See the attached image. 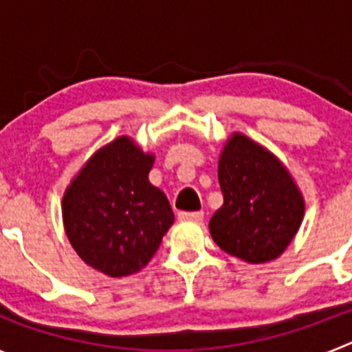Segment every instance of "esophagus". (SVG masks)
I'll list each match as a JSON object with an SVG mask.
<instances>
[{"label":"esophagus","mask_w":352,"mask_h":352,"mask_svg":"<svg viewBox=\"0 0 352 352\" xmlns=\"http://www.w3.org/2000/svg\"><path fill=\"white\" fill-rule=\"evenodd\" d=\"M178 219L183 222H201L204 219V211H179Z\"/></svg>","instance_id":"obj_1"}]
</instances>
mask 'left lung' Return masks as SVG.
<instances>
[{
  "instance_id": "1",
  "label": "left lung",
  "mask_w": 352,
  "mask_h": 352,
  "mask_svg": "<svg viewBox=\"0 0 352 352\" xmlns=\"http://www.w3.org/2000/svg\"><path fill=\"white\" fill-rule=\"evenodd\" d=\"M223 204L210 220L211 238L247 263L276 259L303 220V197L268 149L234 133L219 162Z\"/></svg>"
}]
</instances>
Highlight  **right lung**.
I'll return each instance as SVG.
<instances>
[{
    "label": "right lung",
    "instance_id": "1",
    "mask_svg": "<svg viewBox=\"0 0 352 352\" xmlns=\"http://www.w3.org/2000/svg\"><path fill=\"white\" fill-rule=\"evenodd\" d=\"M153 155L129 138L98 149L63 197L65 231L80 259L109 276L144 268L174 222L166 194L149 183Z\"/></svg>",
    "mask_w": 352,
    "mask_h": 352
}]
</instances>
